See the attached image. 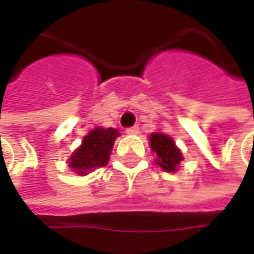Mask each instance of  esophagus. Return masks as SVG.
<instances>
[{
    "label": "esophagus",
    "mask_w": 254,
    "mask_h": 254,
    "mask_svg": "<svg viewBox=\"0 0 254 254\" xmlns=\"http://www.w3.org/2000/svg\"><path fill=\"white\" fill-rule=\"evenodd\" d=\"M127 135H138V133H139V127H127Z\"/></svg>",
    "instance_id": "1"
}]
</instances>
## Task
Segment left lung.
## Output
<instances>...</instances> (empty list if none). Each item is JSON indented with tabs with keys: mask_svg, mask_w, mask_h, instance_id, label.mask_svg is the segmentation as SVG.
<instances>
[{
	"mask_svg": "<svg viewBox=\"0 0 254 254\" xmlns=\"http://www.w3.org/2000/svg\"><path fill=\"white\" fill-rule=\"evenodd\" d=\"M150 149L156 153V163L165 172H176L183 156L181 149L176 146L173 139L162 132L152 133L149 136Z\"/></svg>",
	"mask_w": 254,
	"mask_h": 254,
	"instance_id": "1",
	"label": "left lung"
}]
</instances>
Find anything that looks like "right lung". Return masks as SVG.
I'll return each mask as SVG.
<instances>
[{
    "label": "right lung",
    "instance_id": "add662e5",
    "mask_svg": "<svg viewBox=\"0 0 254 254\" xmlns=\"http://www.w3.org/2000/svg\"><path fill=\"white\" fill-rule=\"evenodd\" d=\"M121 133L114 127H95L83 136L82 145L72 153L68 159V168L83 176L94 169L106 166L115 139Z\"/></svg>",
    "mask_w": 254,
    "mask_h": 254
}]
</instances>
